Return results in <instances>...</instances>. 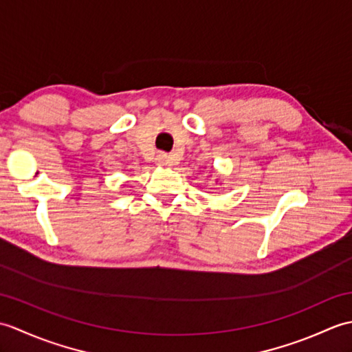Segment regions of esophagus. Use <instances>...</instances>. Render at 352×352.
Instances as JSON below:
<instances>
[{"mask_svg": "<svg viewBox=\"0 0 352 352\" xmlns=\"http://www.w3.org/2000/svg\"><path fill=\"white\" fill-rule=\"evenodd\" d=\"M170 163H172V160H170L169 155L162 154V155L159 157V164H160V166H168V164H170Z\"/></svg>", "mask_w": 352, "mask_h": 352, "instance_id": "1", "label": "esophagus"}]
</instances>
